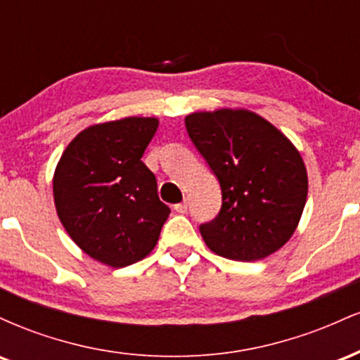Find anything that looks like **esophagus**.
Segmentation results:
<instances>
[{
	"label": "esophagus",
	"instance_id": "obj_1",
	"mask_svg": "<svg viewBox=\"0 0 360 360\" xmlns=\"http://www.w3.org/2000/svg\"><path fill=\"white\" fill-rule=\"evenodd\" d=\"M174 210L177 213H186L188 212V203H186V201H183V203H177L174 205Z\"/></svg>",
	"mask_w": 360,
	"mask_h": 360
}]
</instances>
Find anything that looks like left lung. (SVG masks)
<instances>
[{"instance_id":"obj_1","label":"left lung","mask_w":360,"mask_h":360,"mask_svg":"<svg viewBox=\"0 0 360 360\" xmlns=\"http://www.w3.org/2000/svg\"><path fill=\"white\" fill-rule=\"evenodd\" d=\"M184 123L221 188L220 213L200 225L210 250L242 262L279 250L307 203V167L296 147L249 110L200 111Z\"/></svg>"}]
</instances>
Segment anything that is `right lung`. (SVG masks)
<instances>
[{"label":"right lung","instance_id":"1","mask_svg":"<svg viewBox=\"0 0 360 360\" xmlns=\"http://www.w3.org/2000/svg\"><path fill=\"white\" fill-rule=\"evenodd\" d=\"M157 127V118L128 117L86 128L56 167L53 201L65 232L110 267L150 254L171 213L140 160Z\"/></svg>","mask_w":360,"mask_h":360}]
</instances>
